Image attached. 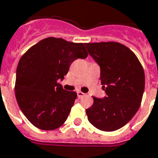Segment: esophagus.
I'll return each instance as SVG.
<instances>
[{
  "instance_id": "1",
  "label": "esophagus",
  "mask_w": 158,
  "mask_h": 158,
  "mask_svg": "<svg viewBox=\"0 0 158 158\" xmlns=\"http://www.w3.org/2000/svg\"><path fill=\"white\" fill-rule=\"evenodd\" d=\"M77 95H78V98L80 99V98H83V97L85 96V93H83V92H81V91H78V92H77Z\"/></svg>"
}]
</instances>
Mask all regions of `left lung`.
Returning <instances> with one entry per match:
<instances>
[{"label":"left lung","mask_w":158,"mask_h":158,"mask_svg":"<svg viewBox=\"0 0 158 158\" xmlns=\"http://www.w3.org/2000/svg\"><path fill=\"white\" fill-rule=\"evenodd\" d=\"M100 67V81L106 96L93 97L86 110L89 121L97 129L114 131L129 122L141 106L145 73L135 54L116 42L85 44Z\"/></svg>","instance_id":"1"}]
</instances>
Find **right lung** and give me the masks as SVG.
Returning a JSON list of instances; mask_svg holds the SVG:
<instances>
[{"label":"right lung","mask_w":158,"mask_h":158,"mask_svg":"<svg viewBox=\"0 0 158 158\" xmlns=\"http://www.w3.org/2000/svg\"><path fill=\"white\" fill-rule=\"evenodd\" d=\"M85 44L47 37L20 58L16 99L27 119L38 129L55 130L67 120L77 94L64 89L58 80L64 79L74 60L87 58Z\"/></svg>","instance_id":"right-lung-1"}]
</instances>
